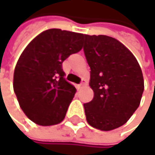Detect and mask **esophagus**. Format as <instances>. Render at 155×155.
<instances>
[{
	"label": "esophagus",
	"mask_w": 155,
	"mask_h": 155,
	"mask_svg": "<svg viewBox=\"0 0 155 155\" xmlns=\"http://www.w3.org/2000/svg\"><path fill=\"white\" fill-rule=\"evenodd\" d=\"M84 85H85V82H84V81H81V82L78 85V89H81V88L82 86H84Z\"/></svg>",
	"instance_id": "esophagus-1"
}]
</instances>
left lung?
Returning <instances> with one entry per match:
<instances>
[{"label": "left lung", "instance_id": "1", "mask_svg": "<svg viewBox=\"0 0 155 155\" xmlns=\"http://www.w3.org/2000/svg\"><path fill=\"white\" fill-rule=\"evenodd\" d=\"M83 51L94 92L83 105L87 122L102 131L116 129L139 107L144 89L141 67L130 50L111 37L84 35Z\"/></svg>", "mask_w": 155, "mask_h": 155}]
</instances>
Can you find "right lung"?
<instances>
[{
    "label": "right lung",
    "instance_id": "add662e5",
    "mask_svg": "<svg viewBox=\"0 0 155 155\" xmlns=\"http://www.w3.org/2000/svg\"><path fill=\"white\" fill-rule=\"evenodd\" d=\"M81 33L51 28L38 35L20 54L13 90L25 115L39 126L61 123L76 89L64 80L63 62L82 48Z\"/></svg>",
    "mask_w": 155,
    "mask_h": 155
}]
</instances>
